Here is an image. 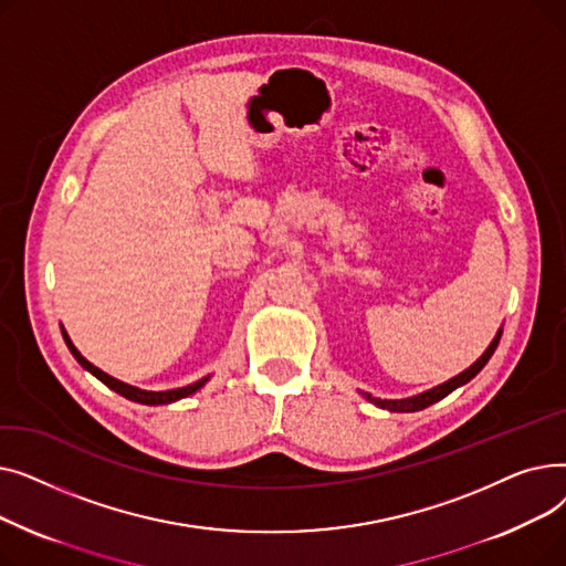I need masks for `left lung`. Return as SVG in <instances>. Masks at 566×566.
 I'll return each mask as SVG.
<instances>
[{"instance_id":"left-lung-1","label":"left lung","mask_w":566,"mask_h":566,"mask_svg":"<svg viewBox=\"0 0 566 566\" xmlns=\"http://www.w3.org/2000/svg\"><path fill=\"white\" fill-rule=\"evenodd\" d=\"M500 335H502V333L495 335V339L491 342V346L486 348V353H484L482 358H480L478 363H474L470 369H465L463 374L454 376V378L448 380V382L438 385V388H433V390H429V392H422V395L410 397V399H397V401H392V399H376V397H371V395H365V397H367L371 403H376V406H380V408L395 410V412H415V410H422V408H427V406L440 401L442 397H448L450 392H454V390L459 388V385H465L470 378L478 376V374L484 369V365L491 360V355L495 353V348H497V344H500Z\"/></svg>"}]
</instances>
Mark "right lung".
I'll return each instance as SVG.
<instances>
[{
	"label": "right lung",
	"mask_w": 566,
	"mask_h": 566,
	"mask_svg": "<svg viewBox=\"0 0 566 566\" xmlns=\"http://www.w3.org/2000/svg\"><path fill=\"white\" fill-rule=\"evenodd\" d=\"M64 333V339H66V346L71 348V353H73V358L86 369V371H92L98 380H103L107 388H112L114 392H118V395H124L126 399H130V401H137V403H148V406H160V403H171V401H176V399H184V397H188V395H192V392H197L201 385L208 380V376L206 378H201V380H197V382H192V385H186V388H176V390H167V392H148V390H139V388H133V385H128V382H122V380H116V378H112L109 374H105V371H101L98 367H94L92 363H88L84 355L73 346V342L69 339V335H66V331H62Z\"/></svg>",
	"instance_id": "right-lung-1"
}]
</instances>
